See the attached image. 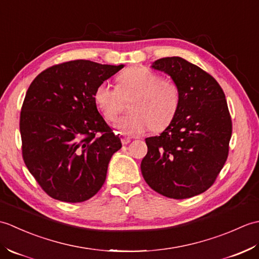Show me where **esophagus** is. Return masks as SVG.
<instances>
[{"label": "esophagus", "instance_id": "obj_1", "mask_svg": "<svg viewBox=\"0 0 259 259\" xmlns=\"http://www.w3.org/2000/svg\"><path fill=\"white\" fill-rule=\"evenodd\" d=\"M130 141H131V139L129 138V137H122V138H121V142H122V145H128Z\"/></svg>", "mask_w": 259, "mask_h": 259}]
</instances>
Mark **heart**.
Listing matches in <instances>:
<instances>
[{
	"label": "heart",
	"instance_id": "b5f03b06",
	"mask_svg": "<svg viewBox=\"0 0 259 259\" xmlns=\"http://www.w3.org/2000/svg\"><path fill=\"white\" fill-rule=\"evenodd\" d=\"M93 99L104 119L114 122L129 101L133 112L120 119L117 129L126 136H140L147 130L161 131L171 123L180 103V90L174 79L137 65L121 72L117 88L107 82L98 84Z\"/></svg>",
	"mask_w": 259,
	"mask_h": 259
}]
</instances>
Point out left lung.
<instances>
[{
    "label": "left lung",
    "mask_w": 259,
    "mask_h": 259,
    "mask_svg": "<svg viewBox=\"0 0 259 259\" xmlns=\"http://www.w3.org/2000/svg\"><path fill=\"white\" fill-rule=\"evenodd\" d=\"M179 87L180 103L166 130L146 138V183L158 194L186 199L213 185L227 160L233 123L225 93L206 71L180 57L153 62Z\"/></svg>",
    "instance_id": "obj_1"
}]
</instances>
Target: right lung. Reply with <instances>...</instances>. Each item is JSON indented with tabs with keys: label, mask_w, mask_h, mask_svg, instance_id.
Wrapping results in <instances>:
<instances>
[{
	"label": "right lung",
	"mask_w": 259,
	"mask_h": 259,
	"mask_svg": "<svg viewBox=\"0 0 259 259\" xmlns=\"http://www.w3.org/2000/svg\"><path fill=\"white\" fill-rule=\"evenodd\" d=\"M122 68L74 60L42 71L27 89L20 115L22 157L54 199L85 201L106 181L121 141L99 113L93 93Z\"/></svg>",
	"instance_id": "right-lung-1"
}]
</instances>
